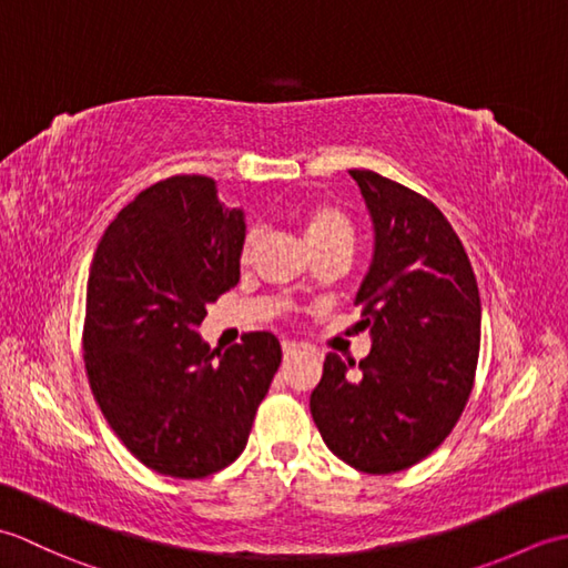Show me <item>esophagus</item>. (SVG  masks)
I'll return each instance as SVG.
<instances>
[{"label": "esophagus", "mask_w": 568, "mask_h": 568, "mask_svg": "<svg viewBox=\"0 0 568 568\" xmlns=\"http://www.w3.org/2000/svg\"><path fill=\"white\" fill-rule=\"evenodd\" d=\"M300 354V346L295 342H283V356L285 358H293Z\"/></svg>", "instance_id": "obj_1"}]
</instances>
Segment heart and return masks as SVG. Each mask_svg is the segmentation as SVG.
Returning a JSON list of instances; mask_svg holds the SVG:
<instances>
[{
    "mask_svg": "<svg viewBox=\"0 0 568 568\" xmlns=\"http://www.w3.org/2000/svg\"><path fill=\"white\" fill-rule=\"evenodd\" d=\"M297 222L303 226L307 244L312 246V251L322 256V253H332L339 251L346 253L354 248L356 241V229L352 224V220L342 212L336 210L334 204L327 202H307L300 204L297 207ZM261 229L251 226L248 232L241 239V261H251L253 253H256L258 244H261Z\"/></svg>",
    "mask_w": 568,
    "mask_h": 568,
    "instance_id": "obj_1",
    "label": "heart"
}]
</instances>
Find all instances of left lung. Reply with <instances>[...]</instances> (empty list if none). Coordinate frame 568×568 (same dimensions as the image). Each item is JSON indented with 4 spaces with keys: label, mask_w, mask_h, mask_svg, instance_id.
<instances>
[{
    "label": "left lung",
    "mask_w": 568,
    "mask_h": 568,
    "mask_svg": "<svg viewBox=\"0 0 568 568\" xmlns=\"http://www.w3.org/2000/svg\"><path fill=\"white\" fill-rule=\"evenodd\" d=\"M348 173L376 229L356 293L373 346L358 364L327 356L310 413L342 462L373 476L397 474L449 437L474 390L478 283L437 204L373 171Z\"/></svg>",
    "instance_id": "1"
}]
</instances>
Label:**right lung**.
Wrapping results in <instances>:
<instances>
[{"label": "right lung", "instance_id": "right-lung-1", "mask_svg": "<svg viewBox=\"0 0 568 568\" xmlns=\"http://www.w3.org/2000/svg\"><path fill=\"white\" fill-rule=\"evenodd\" d=\"M244 212L207 175L146 187L106 226L90 265L84 371L104 419L155 474L204 478L244 452L281 366V342L248 332L224 354L197 327L239 283Z\"/></svg>", "mask_w": 568, "mask_h": 568}]
</instances>
